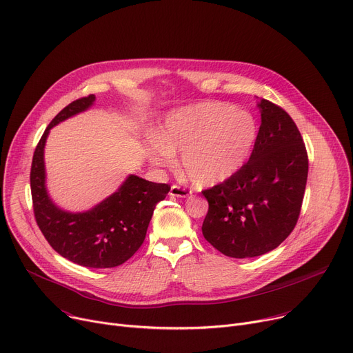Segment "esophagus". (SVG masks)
<instances>
[{
    "label": "esophagus",
    "instance_id": "1",
    "mask_svg": "<svg viewBox=\"0 0 353 353\" xmlns=\"http://www.w3.org/2000/svg\"><path fill=\"white\" fill-rule=\"evenodd\" d=\"M170 195H171V196H175V198H186V196L191 195V191L183 188V186L172 185L171 190H170Z\"/></svg>",
    "mask_w": 353,
    "mask_h": 353
}]
</instances>
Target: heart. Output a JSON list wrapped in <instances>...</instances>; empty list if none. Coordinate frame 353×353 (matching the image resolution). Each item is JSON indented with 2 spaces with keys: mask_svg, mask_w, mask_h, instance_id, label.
Returning a JSON list of instances; mask_svg holds the SVG:
<instances>
[{
  "mask_svg": "<svg viewBox=\"0 0 353 353\" xmlns=\"http://www.w3.org/2000/svg\"><path fill=\"white\" fill-rule=\"evenodd\" d=\"M258 138L254 117L225 102H201L168 115L150 142V158L174 165L181 152L183 175L199 188L232 178L250 158Z\"/></svg>",
  "mask_w": 353,
  "mask_h": 353,
  "instance_id": "heart-1",
  "label": "heart"
}]
</instances>
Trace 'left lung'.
Masks as SVG:
<instances>
[{
	"mask_svg": "<svg viewBox=\"0 0 353 353\" xmlns=\"http://www.w3.org/2000/svg\"><path fill=\"white\" fill-rule=\"evenodd\" d=\"M262 123L252 154L228 181L202 191L208 214L203 238L231 258H254L279 246L298 222L307 179V152L294 119L261 99Z\"/></svg>",
	"mask_w": 353,
	"mask_h": 353,
	"instance_id": "1",
	"label": "left lung"
}]
</instances>
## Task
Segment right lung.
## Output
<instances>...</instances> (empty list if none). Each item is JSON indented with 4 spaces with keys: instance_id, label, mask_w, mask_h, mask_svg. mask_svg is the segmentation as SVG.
Here are the masks:
<instances>
[{
    "instance_id": "obj_1",
    "label": "right lung",
    "mask_w": 353,
    "mask_h": 353,
    "mask_svg": "<svg viewBox=\"0 0 353 353\" xmlns=\"http://www.w3.org/2000/svg\"><path fill=\"white\" fill-rule=\"evenodd\" d=\"M82 97L59 111L41 137L31 163V196L37 225L61 256L87 268H114L127 262L142 245L155 206L171 186L130 175L121 188L87 212H65L52 203L46 190L44 145L58 122L92 105Z\"/></svg>"
}]
</instances>
